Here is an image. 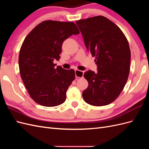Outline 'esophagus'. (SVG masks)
Returning a JSON list of instances; mask_svg holds the SVG:
<instances>
[{"mask_svg": "<svg viewBox=\"0 0 149 149\" xmlns=\"http://www.w3.org/2000/svg\"><path fill=\"white\" fill-rule=\"evenodd\" d=\"M84 75V72L82 71H79L78 70H75V76L76 78H83Z\"/></svg>", "mask_w": 149, "mask_h": 149, "instance_id": "34e87169", "label": "esophagus"}]
</instances>
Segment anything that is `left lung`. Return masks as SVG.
Masks as SVG:
<instances>
[{"label": "left lung", "instance_id": "1", "mask_svg": "<svg viewBox=\"0 0 149 149\" xmlns=\"http://www.w3.org/2000/svg\"><path fill=\"white\" fill-rule=\"evenodd\" d=\"M76 23L97 66L96 73L91 70L84 73L88 86L83 92V99L92 106L107 105L119 96L129 77L128 41L118 26L105 17H90Z\"/></svg>", "mask_w": 149, "mask_h": 149}]
</instances>
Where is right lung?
Returning a JSON list of instances; mask_svg holds the SVG:
<instances>
[{"instance_id":"obj_1","label":"right lung","mask_w":149,"mask_h":149,"mask_svg":"<svg viewBox=\"0 0 149 149\" xmlns=\"http://www.w3.org/2000/svg\"><path fill=\"white\" fill-rule=\"evenodd\" d=\"M79 31L71 22L46 20L26 36L20 48L19 65L22 81L30 97L39 104L53 107L66 100V91L75 78L73 69L55 68L62 44Z\"/></svg>"}]
</instances>
